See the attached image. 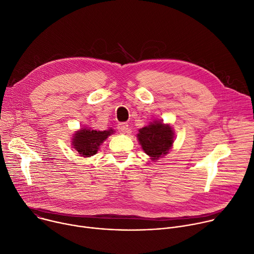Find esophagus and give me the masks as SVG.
Instances as JSON below:
<instances>
[{
	"instance_id": "1",
	"label": "esophagus",
	"mask_w": 254,
	"mask_h": 254,
	"mask_svg": "<svg viewBox=\"0 0 254 254\" xmlns=\"http://www.w3.org/2000/svg\"><path fill=\"white\" fill-rule=\"evenodd\" d=\"M118 129L121 133H126L128 131V125L126 123H121L118 126Z\"/></svg>"
}]
</instances>
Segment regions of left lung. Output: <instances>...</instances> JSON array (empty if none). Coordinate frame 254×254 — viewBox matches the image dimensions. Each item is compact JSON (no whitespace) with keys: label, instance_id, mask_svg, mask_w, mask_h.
I'll return each mask as SVG.
<instances>
[{"label":"left lung","instance_id":"left-lung-1","mask_svg":"<svg viewBox=\"0 0 254 254\" xmlns=\"http://www.w3.org/2000/svg\"><path fill=\"white\" fill-rule=\"evenodd\" d=\"M136 138L142 151L150 157L152 162H157L173 148L175 132L170 124H164L162 120H155L149 126L138 129Z\"/></svg>","mask_w":254,"mask_h":254}]
</instances>
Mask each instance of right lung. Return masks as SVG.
<instances>
[{
  "label": "right lung",
  "mask_w": 254,
  "mask_h": 254,
  "mask_svg": "<svg viewBox=\"0 0 254 254\" xmlns=\"http://www.w3.org/2000/svg\"><path fill=\"white\" fill-rule=\"evenodd\" d=\"M113 133L115 130L112 127L105 130H96L87 127H80L71 136V147L81 157L90 158L97 153L102 142Z\"/></svg>",
  "instance_id": "obj_1"
}]
</instances>
